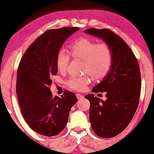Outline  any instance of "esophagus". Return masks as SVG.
<instances>
[{
    "label": "esophagus",
    "mask_w": 154,
    "mask_h": 154,
    "mask_svg": "<svg viewBox=\"0 0 154 154\" xmlns=\"http://www.w3.org/2000/svg\"><path fill=\"white\" fill-rule=\"evenodd\" d=\"M76 96H77V97L78 100H81V99H83V97H84L83 95H82V94H76Z\"/></svg>",
    "instance_id": "esophagus-1"
}]
</instances>
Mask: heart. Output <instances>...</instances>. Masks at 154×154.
Here are the masks:
<instances>
[{
    "label": "heart",
    "mask_w": 154,
    "mask_h": 154,
    "mask_svg": "<svg viewBox=\"0 0 154 154\" xmlns=\"http://www.w3.org/2000/svg\"><path fill=\"white\" fill-rule=\"evenodd\" d=\"M71 54L74 58L83 61V72L91 76L94 80H101L109 72L112 65V51L106 43H97L88 38H81L71 45V54L65 48L58 51L56 65L59 71L64 72L68 68ZM90 83L88 76L71 77L67 86L75 91H82Z\"/></svg>",
    "instance_id": "heart-1"
}]
</instances>
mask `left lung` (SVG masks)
<instances>
[{"instance_id":"obj_1","label":"left lung","mask_w":154,"mask_h":154,"mask_svg":"<svg viewBox=\"0 0 154 154\" xmlns=\"http://www.w3.org/2000/svg\"><path fill=\"white\" fill-rule=\"evenodd\" d=\"M84 32L98 37L109 45L113 60L108 74L92 92H106L103 100L93 94L89 100V120L97 136L112 138L122 133L133 119L141 91L140 68L137 59L127 43L108 29L89 28Z\"/></svg>"}]
</instances>
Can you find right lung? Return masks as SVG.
Wrapping results in <instances>:
<instances>
[{"label": "right lung", "instance_id": "obj_1", "mask_svg": "<svg viewBox=\"0 0 154 154\" xmlns=\"http://www.w3.org/2000/svg\"><path fill=\"white\" fill-rule=\"evenodd\" d=\"M78 27L49 29L32 43L23 55L17 71L16 92L21 114L32 130L45 136L60 134L66 127L75 94L65 91L52 95L51 77L57 74L56 57L63 43Z\"/></svg>", "mask_w": 154, "mask_h": 154}]
</instances>
